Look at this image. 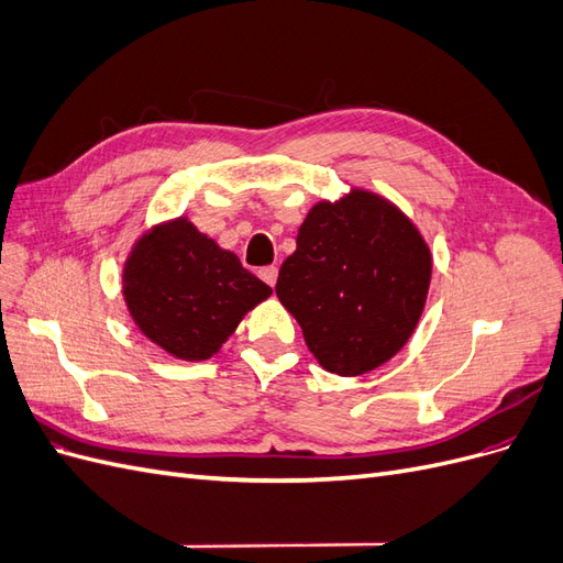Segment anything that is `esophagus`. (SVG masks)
<instances>
[{
	"label": "esophagus",
	"instance_id": "1",
	"mask_svg": "<svg viewBox=\"0 0 563 563\" xmlns=\"http://www.w3.org/2000/svg\"><path fill=\"white\" fill-rule=\"evenodd\" d=\"M258 275H261V279H263L265 284L275 286V284H277V275H279V269H277L275 265H267V267H263V269L258 272Z\"/></svg>",
	"mask_w": 563,
	"mask_h": 563
}]
</instances>
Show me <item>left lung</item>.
Returning <instances> with one entry per match:
<instances>
[{"label":"left lung","mask_w":563,"mask_h":563,"mask_svg":"<svg viewBox=\"0 0 563 563\" xmlns=\"http://www.w3.org/2000/svg\"><path fill=\"white\" fill-rule=\"evenodd\" d=\"M430 277L432 253L411 220L385 197L352 190L310 209L275 291L314 360L350 378L408 343Z\"/></svg>","instance_id":"obj_1"}]
</instances>
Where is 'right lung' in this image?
Returning a JSON list of instances; mask_svg holds the SVG:
<instances>
[{"label": "right lung", "instance_id": "right-lung-1", "mask_svg": "<svg viewBox=\"0 0 563 563\" xmlns=\"http://www.w3.org/2000/svg\"><path fill=\"white\" fill-rule=\"evenodd\" d=\"M126 308L152 343L176 360L213 356L272 288L187 218L155 225L124 263Z\"/></svg>", "mask_w": 563, "mask_h": 563}]
</instances>
